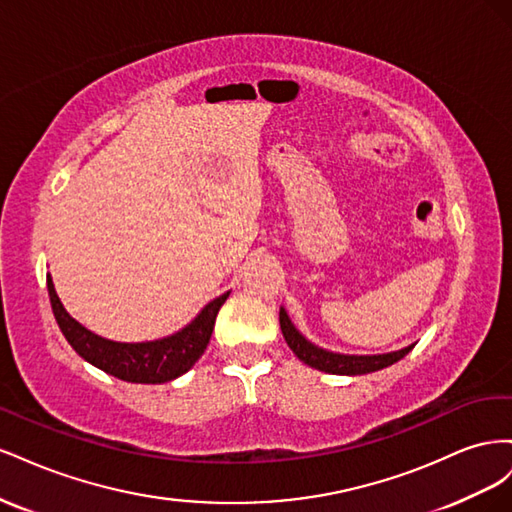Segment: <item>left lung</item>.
Returning <instances> with one entry per match:
<instances>
[{"instance_id":"left-lung-1","label":"left lung","mask_w":512,"mask_h":512,"mask_svg":"<svg viewBox=\"0 0 512 512\" xmlns=\"http://www.w3.org/2000/svg\"><path fill=\"white\" fill-rule=\"evenodd\" d=\"M280 327H282L286 344L305 365L327 371V374H339V376H359V374H369V371H378L382 367H389L399 359H404V356L414 348L412 344L404 350L389 352V354H374V356H350V354L327 352L314 344H309L307 339L292 327L284 307L280 309Z\"/></svg>"}]
</instances>
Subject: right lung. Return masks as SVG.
<instances>
[{
  "label": "right lung",
  "instance_id": "add662e5",
  "mask_svg": "<svg viewBox=\"0 0 512 512\" xmlns=\"http://www.w3.org/2000/svg\"><path fill=\"white\" fill-rule=\"evenodd\" d=\"M46 288H49L51 307L61 333L68 344L79 352L83 359L98 369L106 371L119 380L136 384H162L179 378L203 356L211 333L215 316L228 299V292L205 305L188 327L179 333L158 339V342L143 344H119L87 331L83 324L76 322L61 305L51 275H46Z\"/></svg>",
  "mask_w": 512,
  "mask_h": 512
}]
</instances>
